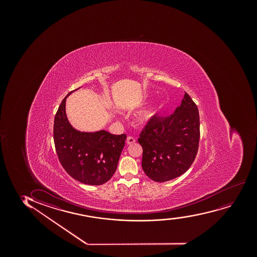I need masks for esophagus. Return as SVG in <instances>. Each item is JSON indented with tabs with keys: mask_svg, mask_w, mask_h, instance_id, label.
<instances>
[{
	"mask_svg": "<svg viewBox=\"0 0 257 257\" xmlns=\"http://www.w3.org/2000/svg\"><path fill=\"white\" fill-rule=\"evenodd\" d=\"M136 142V139L135 137H133V136H127V141H126L127 144H134Z\"/></svg>",
	"mask_w": 257,
	"mask_h": 257,
	"instance_id": "34e87169",
	"label": "esophagus"
}]
</instances>
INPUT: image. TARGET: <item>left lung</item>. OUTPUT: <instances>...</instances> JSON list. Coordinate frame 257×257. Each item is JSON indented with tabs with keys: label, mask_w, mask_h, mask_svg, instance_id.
Returning <instances> with one entry per match:
<instances>
[{
	"label": "left lung",
	"mask_w": 257,
	"mask_h": 257,
	"mask_svg": "<svg viewBox=\"0 0 257 257\" xmlns=\"http://www.w3.org/2000/svg\"><path fill=\"white\" fill-rule=\"evenodd\" d=\"M200 142L197 105L186 92L180 106L166 117L155 116L140 134L142 169L152 180H172L185 173L195 160Z\"/></svg>",
	"instance_id": "8db88e82"
}]
</instances>
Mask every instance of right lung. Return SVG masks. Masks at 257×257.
I'll return each mask as SVG.
<instances>
[{"label":"right lung","instance_id":"obj_1","mask_svg":"<svg viewBox=\"0 0 257 257\" xmlns=\"http://www.w3.org/2000/svg\"><path fill=\"white\" fill-rule=\"evenodd\" d=\"M74 91L63 98L55 115L56 154L70 177L88 185H101L115 173L127 136H115L104 130L86 133L74 130L65 111L66 98Z\"/></svg>","mask_w":257,"mask_h":257}]
</instances>
